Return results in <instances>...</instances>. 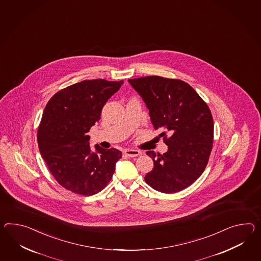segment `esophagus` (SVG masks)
Wrapping results in <instances>:
<instances>
[{
    "label": "esophagus",
    "mask_w": 261,
    "mask_h": 261,
    "mask_svg": "<svg viewBox=\"0 0 261 261\" xmlns=\"http://www.w3.org/2000/svg\"><path fill=\"white\" fill-rule=\"evenodd\" d=\"M124 154H125V155H127V156H130V158H135V156H138V155L141 154V152H140V151H138V150L126 149V150L124 151Z\"/></svg>",
    "instance_id": "obj_1"
}]
</instances>
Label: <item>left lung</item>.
<instances>
[{
    "instance_id": "obj_1",
    "label": "left lung",
    "mask_w": 261,
    "mask_h": 261,
    "mask_svg": "<svg viewBox=\"0 0 261 261\" xmlns=\"http://www.w3.org/2000/svg\"><path fill=\"white\" fill-rule=\"evenodd\" d=\"M128 82L145 102L153 128L161 131L168 146L163 154L146 152L153 169L145 182L163 193L183 191L200 177L210 159L214 134L210 108L181 80L154 75Z\"/></svg>"
}]
</instances>
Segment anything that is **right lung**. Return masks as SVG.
<instances>
[{
  "label": "right lung",
  "mask_w": 261,
  "mask_h": 261,
  "mask_svg": "<svg viewBox=\"0 0 261 261\" xmlns=\"http://www.w3.org/2000/svg\"><path fill=\"white\" fill-rule=\"evenodd\" d=\"M122 84L84 80L59 90L46 105L38 130V148L53 176L66 190L89 196L110 182L121 152L98 144L92 152L88 132Z\"/></svg>",
  "instance_id": "1"
}]
</instances>
